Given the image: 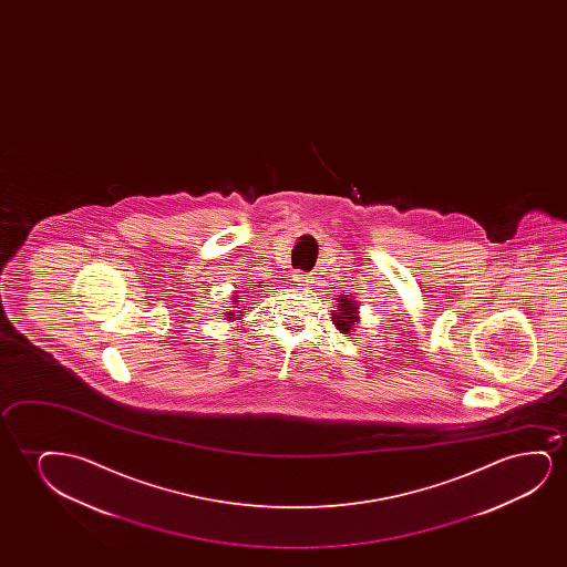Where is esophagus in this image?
I'll list each match as a JSON object with an SVG mask.
<instances>
[{"label": "esophagus", "mask_w": 567, "mask_h": 567, "mask_svg": "<svg viewBox=\"0 0 567 567\" xmlns=\"http://www.w3.org/2000/svg\"><path fill=\"white\" fill-rule=\"evenodd\" d=\"M295 277L296 285H300V287H310L311 277H308V275H303V272H295L292 275Z\"/></svg>", "instance_id": "esophagus-1"}]
</instances>
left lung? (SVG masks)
Returning a JSON list of instances; mask_svg holds the SVG:
<instances>
[{
  "label": "left lung",
  "mask_w": 567,
  "mask_h": 567,
  "mask_svg": "<svg viewBox=\"0 0 567 567\" xmlns=\"http://www.w3.org/2000/svg\"><path fill=\"white\" fill-rule=\"evenodd\" d=\"M337 300V308H334L333 313V323L341 333L352 334L354 333V327H357L358 321H360V303L354 300V298H350L349 292L347 295H339V298H334Z\"/></svg>",
  "instance_id": "1"
}]
</instances>
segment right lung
Listing matches in <instances>:
<instances>
[{
  "label": "right lung",
  "instance_id": "obj_1",
  "mask_svg": "<svg viewBox=\"0 0 567 567\" xmlns=\"http://www.w3.org/2000/svg\"><path fill=\"white\" fill-rule=\"evenodd\" d=\"M238 295H240V290H236V292H234V295H233V302H234L233 308H236V311H234V310L225 311L226 319H228V321H233V319H238V318L241 319V316H244V310H240V308H238V302H240V296H238Z\"/></svg>",
  "mask_w": 567,
  "mask_h": 567
}]
</instances>
